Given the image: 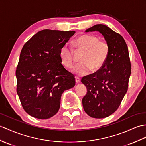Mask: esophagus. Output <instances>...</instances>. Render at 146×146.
Listing matches in <instances>:
<instances>
[{
	"label": "esophagus",
	"instance_id": "34e87169",
	"mask_svg": "<svg viewBox=\"0 0 146 146\" xmlns=\"http://www.w3.org/2000/svg\"><path fill=\"white\" fill-rule=\"evenodd\" d=\"M75 81H76V83H78L80 82V78L78 77H76L75 78Z\"/></svg>",
	"mask_w": 146,
	"mask_h": 146
}]
</instances>
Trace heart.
<instances>
[{
	"mask_svg": "<svg viewBox=\"0 0 146 146\" xmlns=\"http://www.w3.org/2000/svg\"><path fill=\"white\" fill-rule=\"evenodd\" d=\"M77 48L84 50L81 57V62L75 65L72 72L77 76H84L91 71H96L102 68L110 55V48L108 43L99 40L98 37L84 34L79 36L74 41ZM59 56L63 65L68 68H72L74 60L73 50L68 45H63L60 50Z\"/></svg>",
	"mask_w": 146,
	"mask_h": 146,
	"instance_id": "b5f03b06",
	"label": "heart"
}]
</instances>
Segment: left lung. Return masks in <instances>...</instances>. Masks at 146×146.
Listing matches in <instances>:
<instances>
[{
	"instance_id": "left-lung-1",
	"label": "left lung",
	"mask_w": 146,
	"mask_h": 146,
	"mask_svg": "<svg viewBox=\"0 0 146 146\" xmlns=\"http://www.w3.org/2000/svg\"><path fill=\"white\" fill-rule=\"evenodd\" d=\"M94 31L101 33L109 44L110 55L98 72L81 79L87 88L82 103L88 116L101 119L110 116L119 108L127 91L131 65L127 46L123 36L103 24H97L85 30Z\"/></svg>"
}]
</instances>
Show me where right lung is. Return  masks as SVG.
Here are the masks:
<instances>
[{
	"mask_svg": "<svg viewBox=\"0 0 146 146\" xmlns=\"http://www.w3.org/2000/svg\"><path fill=\"white\" fill-rule=\"evenodd\" d=\"M75 32L45 29L26 42L16 70L17 93L23 110L40 119L58 111L62 94L75 85V78L61 62L60 50Z\"/></svg>",
	"mask_w": 146,
	"mask_h": 146,
	"instance_id": "add662e5",
	"label": "right lung"
}]
</instances>
